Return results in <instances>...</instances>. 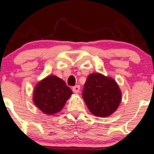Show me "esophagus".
Returning <instances> with one entry per match:
<instances>
[{
    "label": "esophagus",
    "instance_id": "1",
    "mask_svg": "<svg viewBox=\"0 0 154 154\" xmlns=\"http://www.w3.org/2000/svg\"><path fill=\"white\" fill-rule=\"evenodd\" d=\"M72 91L75 93H79L80 91V86L79 85H75L72 87Z\"/></svg>",
    "mask_w": 154,
    "mask_h": 154
}]
</instances>
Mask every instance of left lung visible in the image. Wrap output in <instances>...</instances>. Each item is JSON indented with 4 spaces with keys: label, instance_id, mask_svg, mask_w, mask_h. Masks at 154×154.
Listing matches in <instances>:
<instances>
[{
    "label": "left lung",
    "instance_id": "8db88e82",
    "mask_svg": "<svg viewBox=\"0 0 154 154\" xmlns=\"http://www.w3.org/2000/svg\"><path fill=\"white\" fill-rule=\"evenodd\" d=\"M82 97L91 112L99 117L113 113L122 99L116 82L100 73H92L88 76Z\"/></svg>",
    "mask_w": 154,
    "mask_h": 154
}]
</instances>
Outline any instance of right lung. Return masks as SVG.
<instances>
[{
    "label": "right lung",
    "instance_id": "1",
    "mask_svg": "<svg viewBox=\"0 0 154 154\" xmlns=\"http://www.w3.org/2000/svg\"><path fill=\"white\" fill-rule=\"evenodd\" d=\"M72 94L65 82L55 75H49L36 85L33 101L42 112L53 115L60 112Z\"/></svg>",
    "mask_w": 154,
    "mask_h": 154
}]
</instances>
